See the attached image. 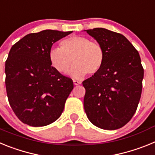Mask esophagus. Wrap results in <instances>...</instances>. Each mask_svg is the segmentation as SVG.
<instances>
[{
    "mask_svg": "<svg viewBox=\"0 0 155 155\" xmlns=\"http://www.w3.org/2000/svg\"><path fill=\"white\" fill-rule=\"evenodd\" d=\"M81 84V81H76V80H74V85H79Z\"/></svg>",
    "mask_w": 155,
    "mask_h": 155,
    "instance_id": "1",
    "label": "esophagus"
}]
</instances>
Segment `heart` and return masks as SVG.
<instances>
[{
  "label": "heart",
  "mask_w": 155,
  "mask_h": 155,
  "mask_svg": "<svg viewBox=\"0 0 155 155\" xmlns=\"http://www.w3.org/2000/svg\"><path fill=\"white\" fill-rule=\"evenodd\" d=\"M61 48H51L49 52L50 63L59 73H66L73 61L74 65L71 70V75L74 78L81 79L86 74H97L103 65L105 51L98 42L74 35L61 41Z\"/></svg>",
  "instance_id": "heart-1"
}]
</instances>
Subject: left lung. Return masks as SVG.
Here are the masks:
<instances>
[{
  "label": "left lung",
  "instance_id": "obj_1",
  "mask_svg": "<svg viewBox=\"0 0 155 155\" xmlns=\"http://www.w3.org/2000/svg\"><path fill=\"white\" fill-rule=\"evenodd\" d=\"M87 32L102 46L105 61L98 73L82 82L84 111L94 126L120 129L132 119L141 96L143 68L139 53L118 32L103 28Z\"/></svg>",
  "mask_w": 155,
  "mask_h": 155
}]
</instances>
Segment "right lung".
<instances>
[{"mask_svg": "<svg viewBox=\"0 0 155 155\" xmlns=\"http://www.w3.org/2000/svg\"><path fill=\"white\" fill-rule=\"evenodd\" d=\"M71 32L47 29L30 33L11 48L5 62L7 95L23 124L44 127L62 114L74 83L52 67L49 52L54 42Z\"/></svg>", "mask_w": 155, "mask_h": 155, "instance_id": "right-lung-1", "label": "right lung"}]
</instances>
